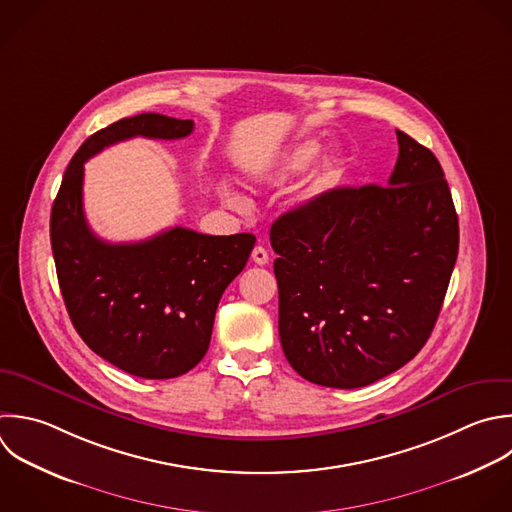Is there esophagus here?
<instances>
[{
	"label": "esophagus",
	"instance_id": "esophagus-1",
	"mask_svg": "<svg viewBox=\"0 0 512 512\" xmlns=\"http://www.w3.org/2000/svg\"><path fill=\"white\" fill-rule=\"evenodd\" d=\"M252 260H254L258 266H264V264H268V260H270V256H268V250H266V248H262V246H256V248L252 250Z\"/></svg>",
	"mask_w": 512,
	"mask_h": 512
}]
</instances>
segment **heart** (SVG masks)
Here are the masks:
<instances>
[{
    "label": "heart",
    "instance_id": "heart-1",
    "mask_svg": "<svg viewBox=\"0 0 512 512\" xmlns=\"http://www.w3.org/2000/svg\"><path fill=\"white\" fill-rule=\"evenodd\" d=\"M324 148H326L324 138L312 136V138L300 140L268 172V182L284 184V182H290V180L302 176L318 160V156L322 154ZM344 172H346V162L340 154L326 156L304 190V202H314V200L322 198L324 194H328L332 188H336L340 184V180L344 178Z\"/></svg>",
    "mask_w": 512,
    "mask_h": 512
}]
</instances>
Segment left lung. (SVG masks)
<instances>
[{"label": "left lung", "instance_id": "8db88e82", "mask_svg": "<svg viewBox=\"0 0 512 512\" xmlns=\"http://www.w3.org/2000/svg\"><path fill=\"white\" fill-rule=\"evenodd\" d=\"M388 186L336 188L280 216L278 332L306 380L360 388L426 344L458 254V216L436 156L396 130Z\"/></svg>", "mask_w": 512, "mask_h": 512}]
</instances>
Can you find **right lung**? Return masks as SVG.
<instances>
[{"label":"right lung","mask_w":512,"mask_h":512,"mask_svg":"<svg viewBox=\"0 0 512 512\" xmlns=\"http://www.w3.org/2000/svg\"><path fill=\"white\" fill-rule=\"evenodd\" d=\"M192 130V120L162 114L114 122L76 152L52 206V250L74 328L98 356L148 380L176 378L204 358L218 302L256 238L176 226L142 242H104L84 216V164L136 136L178 140Z\"/></svg>","instance_id":"add662e5"}]
</instances>
